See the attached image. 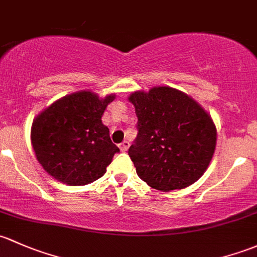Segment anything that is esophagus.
Returning a JSON list of instances; mask_svg holds the SVG:
<instances>
[{"label":"esophagus","mask_w":257,"mask_h":257,"mask_svg":"<svg viewBox=\"0 0 257 257\" xmlns=\"http://www.w3.org/2000/svg\"><path fill=\"white\" fill-rule=\"evenodd\" d=\"M128 148H129V142H126V140H124V142L119 145V149L121 151H126L128 150Z\"/></svg>","instance_id":"obj_1"}]
</instances>
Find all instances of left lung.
I'll return each mask as SVG.
<instances>
[{
    "label": "left lung",
    "mask_w": 257,
    "mask_h": 257,
    "mask_svg": "<svg viewBox=\"0 0 257 257\" xmlns=\"http://www.w3.org/2000/svg\"><path fill=\"white\" fill-rule=\"evenodd\" d=\"M138 136L129 148L138 176L155 190H182L206 172L217 144L212 118L188 94L169 86L137 91Z\"/></svg>",
    "instance_id": "8db88e82"
}]
</instances>
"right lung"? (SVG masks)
Masks as SVG:
<instances>
[{
  "label": "right lung",
  "mask_w": 257,
  "mask_h": 257,
  "mask_svg": "<svg viewBox=\"0 0 257 257\" xmlns=\"http://www.w3.org/2000/svg\"><path fill=\"white\" fill-rule=\"evenodd\" d=\"M115 94L99 98L80 91L58 99L33 120L32 145L43 169L69 186H83L103 176L117 145L102 115Z\"/></svg>",
  "instance_id": "obj_1"
}]
</instances>
